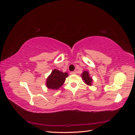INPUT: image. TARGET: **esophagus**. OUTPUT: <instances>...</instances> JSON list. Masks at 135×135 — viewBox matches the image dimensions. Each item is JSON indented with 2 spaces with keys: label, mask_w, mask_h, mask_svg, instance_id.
Masks as SVG:
<instances>
[{
  "label": "esophagus",
  "mask_w": 135,
  "mask_h": 135,
  "mask_svg": "<svg viewBox=\"0 0 135 135\" xmlns=\"http://www.w3.org/2000/svg\"><path fill=\"white\" fill-rule=\"evenodd\" d=\"M70 74H75L76 73L75 72V71H72V72H71Z\"/></svg>",
  "instance_id": "34e87169"
}]
</instances>
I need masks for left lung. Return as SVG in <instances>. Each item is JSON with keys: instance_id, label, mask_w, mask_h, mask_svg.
<instances>
[{"instance_id": "obj_1", "label": "left lung", "mask_w": 135, "mask_h": 135, "mask_svg": "<svg viewBox=\"0 0 135 135\" xmlns=\"http://www.w3.org/2000/svg\"><path fill=\"white\" fill-rule=\"evenodd\" d=\"M82 79L84 80V82L87 85H91L92 79L90 77V75L89 74L88 72H87V71H84V72L82 74Z\"/></svg>"}]
</instances>
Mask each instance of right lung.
<instances>
[{
  "instance_id": "obj_1",
  "label": "right lung",
  "mask_w": 135,
  "mask_h": 135,
  "mask_svg": "<svg viewBox=\"0 0 135 135\" xmlns=\"http://www.w3.org/2000/svg\"><path fill=\"white\" fill-rule=\"evenodd\" d=\"M67 76L68 74L67 73H63L56 69L54 70L47 79V87L50 89H58L64 84Z\"/></svg>"
}]
</instances>
